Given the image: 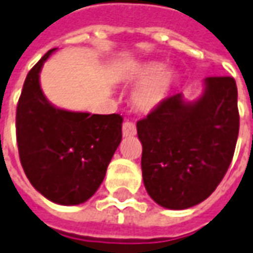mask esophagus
I'll use <instances>...</instances> for the list:
<instances>
[{
    "instance_id": "1",
    "label": "esophagus",
    "mask_w": 253,
    "mask_h": 253,
    "mask_svg": "<svg viewBox=\"0 0 253 253\" xmlns=\"http://www.w3.org/2000/svg\"><path fill=\"white\" fill-rule=\"evenodd\" d=\"M122 132H123V137H131V135H135L137 132V128H135V125L132 122L126 121L122 126Z\"/></svg>"
}]
</instances>
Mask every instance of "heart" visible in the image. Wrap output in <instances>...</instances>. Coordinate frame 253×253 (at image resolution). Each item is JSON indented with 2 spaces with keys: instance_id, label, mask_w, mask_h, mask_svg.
I'll use <instances>...</instances> for the list:
<instances>
[{
  "instance_id": "b5f03b06",
  "label": "heart",
  "mask_w": 253,
  "mask_h": 253,
  "mask_svg": "<svg viewBox=\"0 0 253 253\" xmlns=\"http://www.w3.org/2000/svg\"><path fill=\"white\" fill-rule=\"evenodd\" d=\"M128 74L131 79L144 82L134 94L135 105L142 111H152L159 107L167 98L174 82V74L164 70V64L157 61L135 65Z\"/></svg>"
}]
</instances>
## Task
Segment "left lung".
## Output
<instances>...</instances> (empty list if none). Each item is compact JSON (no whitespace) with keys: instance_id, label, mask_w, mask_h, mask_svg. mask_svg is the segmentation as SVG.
I'll list each match as a JSON object with an SVG mask.
<instances>
[{"instance_id":"left-lung-1","label":"left lung","mask_w":253,"mask_h":253,"mask_svg":"<svg viewBox=\"0 0 253 253\" xmlns=\"http://www.w3.org/2000/svg\"><path fill=\"white\" fill-rule=\"evenodd\" d=\"M194 102L167 97L137 122L141 169L148 194L159 206L186 210L211 196L231 163L240 115L231 77H208Z\"/></svg>"}]
</instances>
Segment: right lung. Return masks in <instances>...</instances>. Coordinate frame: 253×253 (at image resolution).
Masks as SVG:
<instances>
[{
  "label": "right lung",
  "mask_w": 253,
  "mask_h": 253,
  "mask_svg": "<svg viewBox=\"0 0 253 253\" xmlns=\"http://www.w3.org/2000/svg\"><path fill=\"white\" fill-rule=\"evenodd\" d=\"M52 49L30 70L16 109V139L28 181L47 200L78 206L89 200L122 141L118 114L91 115L53 107L40 72Z\"/></svg>",
  "instance_id": "1"
}]
</instances>
